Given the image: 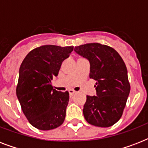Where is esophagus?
<instances>
[{"label": "esophagus", "mask_w": 148, "mask_h": 148, "mask_svg": "<svg viewBox=\"0 0 148 148\" xmlns=\"http://www.w3.org/2000/svg\"><path fill=\"white\" fill-rule=\"evenodd\" d=\"M68 91H69L70 97H72V96H73V95H74V94H75V91H74V90H72V89L69 90H68Z\"/></svg>", "instance_id": "1"}]
</instances>
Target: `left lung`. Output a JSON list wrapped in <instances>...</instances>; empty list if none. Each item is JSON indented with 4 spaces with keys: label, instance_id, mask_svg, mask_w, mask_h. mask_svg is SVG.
<instances>
[{
    "label": "left lung",
    "instance_id": "left-lung-1",
    "mask_svg": "<svg viewBox=\"0 0 148 148\" xmlns=\"http://www.w3.org/2000/svg\"><path fill=\"white\" fill-rule=\"evenodd\" d=\"M90 62V78L96 81L97 96L87 95L83 114L89 124L108 127L121 117L131 87L124 60L114 48L98 43L75 47Z\"/></svg>",
    "mask_w": 148,
    "mask_h": 148
}]
</instances>
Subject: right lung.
I'll return each instance as SVG.
<instances>
[{
  "label": "right lung",
  "mask_w": 148,
  "mask_h": 148,
  "mask_svg": "<svg viewBox=\"0 0 148 148\" xmlns=\"http://www.w3.org/2000/svg\"><path fill=\"white\" fill-rule=\"evenodd\" d=\"M73 49L41 46L29 52L21 64L17 97L27 119L39 130L57 128L64 121L69 93L53 89L51 81Z\"/></svg>",
  "instance_id": "obj_1"
}]
</instances>
